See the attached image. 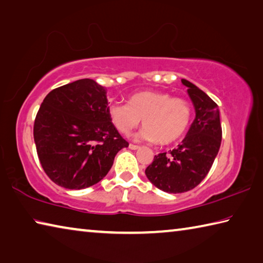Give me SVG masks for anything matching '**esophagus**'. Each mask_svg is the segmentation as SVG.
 <instances>
[{"instance_id":"34e87169","label":"esophagus","mask_w":263,"mask_h":263,"mask_svg":"<svg viewBox=\"0 0 263 263\" xmlns=\"http://www.w3.org/2000/svg\"><path fill=\"white\" fill-rule=\"evenodd\" d=\"M139 147H140V146L135 145V144H130V145H128V148H131V149H138Z\"/></svg>"}]
</instances>
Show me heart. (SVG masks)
I'll return each mask as SVG.
<instances>
[{
    "label": "heart",
    "instance_id": "1",
    "mask_svg": "<svg viewBox=\"0 0 263 263\" xmlns=\"http://www.w3.org/2000/svg\"><path fill=\"white\" fill-rule=\"evenodd\" d=\"M108 114L111 123L123 135L135 130L142 118L145 126L138 137L168 145L184 135L193 109L181 97H172L163 91L142 90L128 97L126 104H110Z\"/></svg>",
    "mask_w": 263,
    "mask_h": 263
}]
</instances>
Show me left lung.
<instances>
[{
    "instance_id": "obj_1",
    "label": "left lung",
    "mask_w": 263,
    "mask_h": 263,
    "mask_svg": "<svg viewBox=\"0 0 263 263\" xmlns=\"http://www.w3.org/2000/svg\"><path fill=\"white\" fill-rule=\"evenodd\" d=\"M188 87L196 117L181 144L169 153L155 155L145 174L160 190L169 194L194 189L208 175L221 142V124L218 105L205 92L188 80Z\"/></svg>"
}]
</instances>
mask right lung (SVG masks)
Wrapping results in <instances>:
<instances>
[{"label": "right lung", "mask_w": 263, "mask_h": 263, "mask_svg": "<svg viewBox=\"0 0 263 263\" xmlns=\"http://www.w3.org/2000/svg\"><path fill=\"white\" fill-rule=\"evenodd\" d=\"M104 87L82 79L53 89L33 125L37 154L46 175L66 189L100 182L128 142L111 123Z\"/></svg>", "instance_id": "add662e5"}]
</instances>
